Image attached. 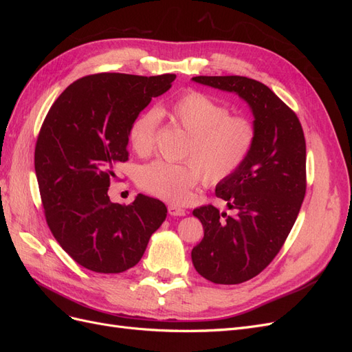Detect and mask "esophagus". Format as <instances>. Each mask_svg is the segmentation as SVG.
I'll use <instances>...</instances> for the list:
<instances>
[{"label": "esophagus", "instance_id": "obj_1", "mask_svg": "<svg viewBox=\"0 0 352 352\" xmlns=\"http://www.w3.org/2000/svg\"><path fill=\"white\" fill-rule=\"evenodd\" d=\"M168 214L170 216H185L186 214V210H184L182 207H177V206H173V204H170L168 206Z\"/></svg>", "mask_w": 352, "mask_h": 352}]
</instances>
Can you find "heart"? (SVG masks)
<instances>
[{
    "label": "heart",
    "mask_w": 352,
    "mask_h": 352,
    "mask_svg": "<svg viewBox=\"0 0 352 352\" xmlns=\"http://www.w3.org/2000/svg\"><path fill=\"white\" fill-rule=\"evenodd\" d=\"M188 135L184 163L153 162L136 172L145 192L168 202H184L199 180L216 185L235 175L257 141V127L247 116L230 114L228 105L199 91H186L166 107L141 113L129 127V145L146 157L154 151L160 116Z\"/></svg>",
    "instance_id": "1"
}]
</instances>
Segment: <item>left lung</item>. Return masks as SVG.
<instances>
[{
	"label": "left lung",
	"instance_id": "obj_1",
	"mask_svg": "<svg viewBox=\"0 0 352 352\" xmlns=\"http://www.w3.org/2000/svg\"><path fill=\"white\" fill-rule=\"evenodd\" d=\"M192 80L236 92L250 104L257 141L238 172L216 188L235 214L214 206L194 210L204 238L192 250L197 272L212 283L238 285L260 274L278 255L300 212L307 189L305 138L294 110L264 83L245 76Z\"/></svg>",
	"mask_w": 352,
	"mask_h": 352
}]
</instances>
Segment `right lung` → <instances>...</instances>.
<instances>
[{"instance_id":"right-lung-1","label":"right lung","mask_w":352,"mask_h":352,"mask_svg":"<svg viewBox=\"0 0 352 352\" xmlns=\"http://www.w3.org/2000/svg\"><path fill=\"white\" fill-rule=\"evenodd\" d=\"M176 74L97 73L74 80L51 105L35 146L47 225L70 257L97 273H122L142 258L166 220L160 199L111 202L117 163L129 160V127Z\"/></svg>"}]
</instances>
